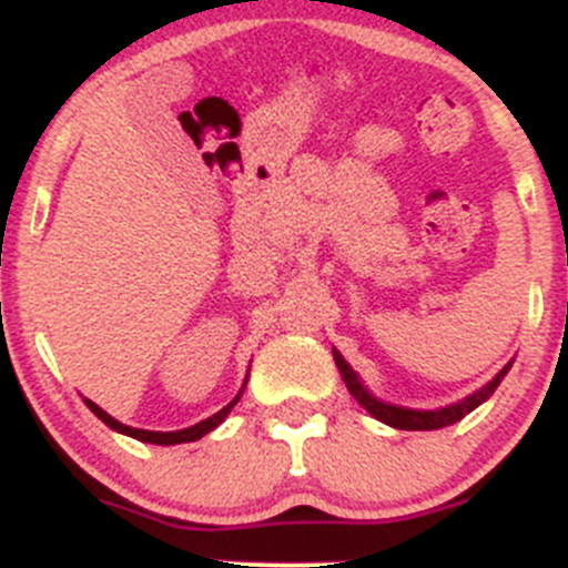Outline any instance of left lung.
<instances>
[{"label":"left lung","instance_id":"left-lung-1","mask_svg":"<svg viewBox=\"0 0 568 568\" xmlns=\"http://www.w3.org/2000/svg\"><path fill=\"white\" fill-rule=\"evenodd\" d=\"M333 362H336L338 373H342V381L347 384L349 395L356 397L358 406H364V409L369 412V415L375 417V420L386 423V426L392 428H400V432H434V428H445V426H454V423L463 420L465 415H470V412L476 409V406H481L487 400V397L496 392V386L501 384V378H505L507 373H510L513 362L505 364V367L496 373V378L487 381L481 389H476L474 395L463 397V400H457V404L452 406H443V409H409V406H395V404H386V400H381V397H375L373 392L364 386V381L358 378V373L353 367H349L347 362H344V356L338 353L336 347H333Z\"/></svg>","mask_w":568,"mask_h":568}]
</instances>
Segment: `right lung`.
Here are the masks:
<instances>
[{
	"instance_id": "1",
	"label": "right lung",
	"mask_w": 568,
	"mask_h": 568,
	"mask_svg": "<svg viewBox=\"0 0 568 568\" xmlns=\"http://www.w3.org/2000/svg\"><path fill=\"white\" fill-rule=\"evenodd\" d=\"M246 381H248V375H246V378H243V386H241V392H237V395L232 397V400H230V404L224 406V409H221V412H215V415H212V417H206V420L195 423V426H190V428H179V432H148V428H134V426H125V423L114 420V417H111L109 412H103V409H100L98 404H92V400H89V397H83V404H87L89 409H92L94 415H98L100 420L105 423V426H109V428H114V432H120V434H125V437H134V439H140V443H153V445H179V443H195V439H201V437H204V434H210L212 428H219L221 423L226 420V415H230V412L235 409V404H237V400H241L243 389H246Z\"/></svg>"
}]
</instances>
